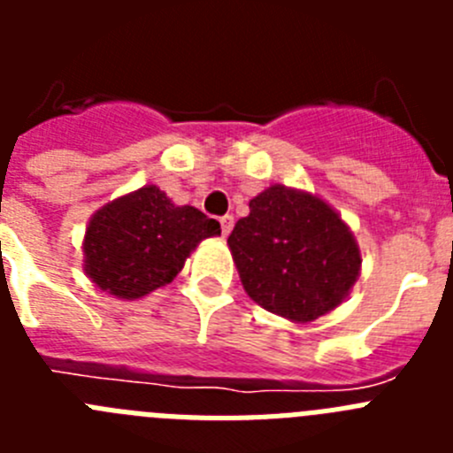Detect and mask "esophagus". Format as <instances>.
Wrapping results in <instances>:
<instances>
[{
	"label": "esophagus",
	"mask_w": 453,
	"mask_h": 453,
	"mask_svg": "<svg viewBox=\"0 0 453 453\" xmlns=\"http://www.w3.org/2000/svg\"><path fill=\"white\" fill-rule=\"evenodd\" d=\"M219 226H222V235L226 238V235L231 234V229H234V218H231V215H224V218H219Z\"/></svg>",
	"instance_id": "obj_1"
}]
</instances>
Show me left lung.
Listing matches in <instances>:
<instances>
[{
  "label": "left lung",
  "instance_id": "1",
  "mask_svg": "<svg viewBox=\"0 0 453 453\" xmlns=\"http://www.w3.org/2000/svg\"><path fill=\"white\" fill-rule=\"evenodd\" d=\"M226 245L247 295L295 324L335 311L361 276L349 224L315 192L281 183L250 199V215L235 222Z\"/></svg>",
  "mask_w": 453,
  "mask_h": 453
}]
</instances>
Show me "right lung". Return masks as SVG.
Segmentation results:
<instances>
[{
	"mask_svg": "<svg viewBox=\"0 0 453 453\" xmlns=\"http://www.w3.org/2000/svg\"><path fill=\"white\" fill-rule=\"evenodd\" d=\"M219 234V222L195 206H177L158 186H142L90 215L83 272L106 295L134 302L172 283L199 242Z\"/></svg>",
	"mask_w": 453,
	"mask_h": 453,
	"instance_id": "1",
	"label": "right lung"
}]
</instances>
